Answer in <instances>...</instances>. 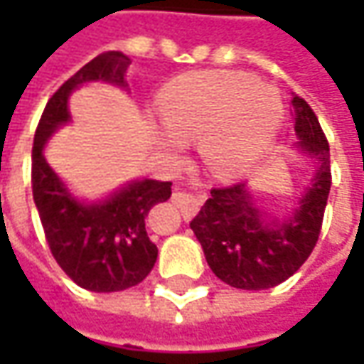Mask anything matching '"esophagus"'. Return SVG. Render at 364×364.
I'll use <instances>...</instances> for the list:
<instances>
[{
  "label": "esophagus",
  "mask_w": 364,
  "mask_h": 364,
  "mask_svg": "<svg viewBox=\"0 0 364 364\" xmlns=\"http://www.w3.org/2000/svg\"><path fill=\"white\" fill-rule=\"evenodd\" d=\"M172 200H174L176 206L182 210V215L186 218H190L198 213L204 196L203 194H192V192H186V190H176L174 194H172Z\"/></svg>",
  "instance_id": "34e87169"
}]
</instances>
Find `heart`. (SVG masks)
I'll list each match as a JSON object with an SVG mask.
<instances>
[{
    "label": "heart",
    "instance_id": "heart-1",
    "mask_svg": "<svg viewBox=\"0 0 364 364\" xmlns=\"http://www.w3.org/2000/svg\"><path fill=\"white\" fill-rule=\"evenodd\" d=\"M161 147L178 154L196 144L208 172L235 180L272 151L282 125V103L272 87L243 73L208 70L178 78L160 95Z\"/></svg>",
    "mask_w": 364,
    "mask_h": 364
}]
</instances>
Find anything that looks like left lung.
I'll use <instances>...</instances> for the list:
<instances>
[{"label": "left lung", "instance_id": "1", "mask_svg": "<svg viewBox=\"0 0 364 364\" xmlns=\"http://www.w3.org/2000/svg\"><path fill=\"white\" fill-rule=\"evenodd\" d=\"M300 147L318 164L296 213L286 220H263L245 184L210 190L190 220L208 267L237 289H267L291 277L314 251L330 194V146L318 117L301 97L291 99Z\"/></svg>", "mask_w": 364, "mask_h": 364}]
</instances>
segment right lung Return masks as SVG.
I'll return each instance as SVG.
<instances>
[{"instance_id": "add662e5", "label": "right lung", "mask_w": 364, "mask_h": 364, "mask_svg": "<svg viewBox=\"0 0 364 364\" xmlns=\"http://www.w3.org/2000/svg\"><path fill=\"white\" fill-rule=\"evenodd\" d=\"M129 64V56L115 50L85 64L50 97L32 147V194L52 257L77 286L105 294L137 286L151 272L158 247L147 237L146 217L154 204L170 198L172 182L146 178L103 203H78L46 164L44 146L70 119L68 97L78 85L107 80L127 89Z\"/></svg>"}]
</instances>
